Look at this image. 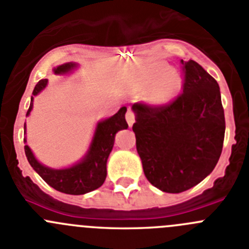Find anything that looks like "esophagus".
Wrapping results in <instances>:
<instances>
[{
  "mask_svg": "<svg viewBox=\"0 0 249 249\" xmlns=\"http://www.w3.org/2000/svg\"><path fill=\"white\" fill-rule=\"evenodd\" d=\"M125 118H126V122L127 124H129V126H132V124L135 123V114H134V111H132L130 108L127 109Z\"/></svg>",
  "mask_w": 249,
  "mask_h": 249,
  "instance_id": "esophagus-1",
  "label": "esophagus"
}]
</instances>
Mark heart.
<instances>
[{"instance_id": "heart-1", "label": "heart", "mask_w": 249, "mask_h": 249, "mask_svg": "<svg viewBox=\"0 0 249 249\" xmlns=\"http://www.w3.org/2000/svg\"><path fill=\"white\" fill-rule=\"evenodd\" d=\"M161 77H163L161 82L153 88L148 96V102L156 106H162L173 101L182 87V80L176 72H172V67L164 62H160L155 66L153 77L148 85H152Z\"/></svg>"}]
</instances>
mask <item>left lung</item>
I'll return each instance as SVG.
<instances>
[{
	"label": "left lung",
	"instance_id": "8db88e82",
	"mask_svg": "<svg viewBox=\"0 0 249 249\" xmlns=\"http://www.w3.org/2000/svg\"><path fill=\"white\" fill-rule=\"evenodd\" d=\"M183 93L167 106L135 103L132 130L143 173L153 187L182 193L215 168L225 138L219 83L198 62L183 61Z\"/></svg>",
	"mask_w": 249,
	"mask_h": 249
}]
</instances>
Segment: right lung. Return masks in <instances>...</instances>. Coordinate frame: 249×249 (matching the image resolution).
<instances>
[{"instance_id": "add662e5", "label": "right lung", "mask_w": 249, "mask_h": 249, "mask_svg": "<svg viewBox=\"0 0 249 249\" xmlns=\"http://www.w3.org/2000/svg\"><path fill=\"white\" fill-rule=\"evenodd\" d=\"M77 67L78 65L75 64V62H66V64L56 66L53 71H54L55 75H66V73H71ZM46 86H48L46 78L45 80H40L36 83L33 90V96L30 98V106L27 111V117L33 109L34 97L38 96ZM125 113H126V107H122L119 111L117 114H114L113 117L97 123L94 135H93L87 152L82 157V160L73 164V166L60 169L44 166L36 159L29 146L25 145L24 151L28 162H29L30 166L33 167L34 171L50 187L59 190V192L65 193V194L81 195L97 189L106 180L107 161H108L109 155L113 150L115 134L119 130L127 129ZM25 141L27 140L24 138V142Z\"/></svg>"}]
</instances>
